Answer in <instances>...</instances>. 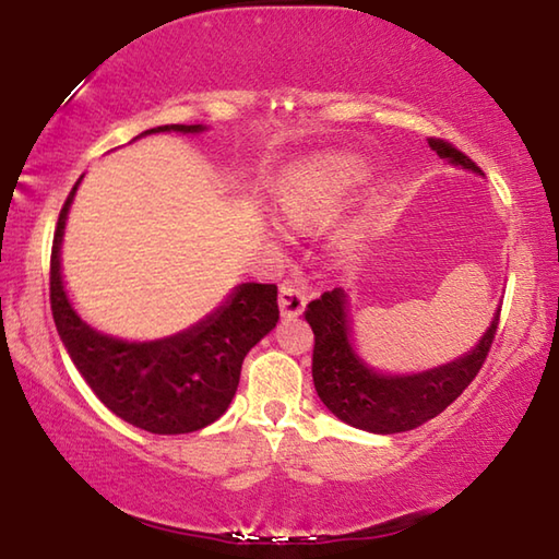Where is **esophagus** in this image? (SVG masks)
Masks as SVG:
<instances>
[{"label": "esophagus", "instance_id": "34e87169", "mask_svg": "<svg viewBox=\"0 0 559 559\" xmlns=\"http://www.w3.org/2000/svg\"><path fill=\"white\" fill-rule=\"evenodd\" d=\"M305 302H307V295L302 288L293 286V283H286V286H281V295H278V307H281V314L283 317H298L305 310Z\"/></svg>", "mask_w": 559, "mask_h": 559}]
</instances>
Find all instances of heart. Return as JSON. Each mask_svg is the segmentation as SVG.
<instances>
[{
	"label": "heart",
	"instance_id": "b5f03b06",
	"mask_svg": "<svg viewBox=\"0 0 559 559\" xmlns=\"http://www.w3.org/2000/svg\"><path fill=\"white\" fill-rule=\"evenodd\" d=\"M362 182V170L350 160H326L310 170L293 175L283 185L281 211L290 221L324 218L336 213L355 187Z\"/></svg>",
	"mask_w": 559,
	"mask_h": 559
}]
</instances>
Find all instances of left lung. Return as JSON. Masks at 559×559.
Instances as JSON below:
<instances>
[{"instance_id":"1","label":"left lung","mask_w":559,"mask_h":559,"mask_svg":"<svg viewBox=\"0 0 559 559\" xmlns=\"http://www.w3.org/2000/svg\"><path fill=\"white\" fill-rule=\"evenodd\" d=\"M427 144L439 158H447L456 168L483 175L476 163L447 141L427 139ZM305 319L314 331L312 379L324 406L338 420L358 430L396 435L432 420L473 382L492 346L500 307L471 350L449 362L406 374L379 370L362 358L353 338L350 295L343 288L312 300L307 305Z\"/></svg>"}]
</instances>
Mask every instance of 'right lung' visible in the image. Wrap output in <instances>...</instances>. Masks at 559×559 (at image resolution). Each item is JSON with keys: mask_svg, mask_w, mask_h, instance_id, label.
<instances>
[{"mask_svg": "<svg viewBox=\"0 0 559 559\" xmlns=\"http://www.w3.org/2000/svg\"><path fill=\"white\" fill-rule=\"evenodd\" d=\"M204 124H165L160 132L204 134ZM134 139V141H136ZM71 189L59 213L52 261L50 305L57 334L71 362L117 418L153 435H185L216 423L240 384L245 355L278 324V288L273 283H240L216 310L173 336L129 341L98 331L71 302L62 273V242Z\"/></svg>", "mask_w": 559, "mask_h": 559, "instance_id": "obj_1", "label": "right lung"}]
</instances>
